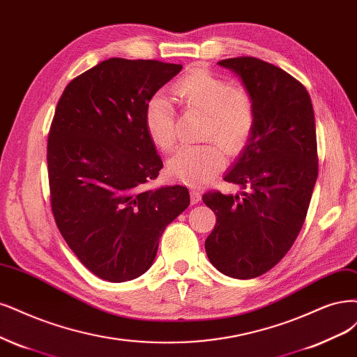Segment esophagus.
<instances>
[{"instance_id":"esophagus-1","label":"esophagus","mask_w":357,"mask_h":357,"mask_svg":"<svg viewBox=\"0 0 357 357\" xmlns=\"http://www.w3.org/2000/svg\"><path fill=\"white\" fill-rule=\"evenodd\" d=\"M190 201H192V204H198L201 201V189H198V188L190 189Z\"/></svg>"}]
</instances>
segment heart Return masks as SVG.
Listing matches in <instances>:
<instances>
[{"instance_id":"obj_1","label":"heart","mask_w":357,"mask_h":357,"mask_svg":"<svg viewBox=\"0 0 357 357\" xmlns=\"http://www.w3.org/2000/svg\"><path fill=\"white\" fill-rule=\"evenodd\" d=\"M173 90L188 109L205 112L202 137L218 140L181 147L168 164V173L174 180L201 186L225 167L222 145L227 153L236 155L250 142L255 128L254 100L247 90L231 89L226 79L204 68L184 73ZM144 127L158 149H174L178 140L176 109L164 94H155L147 100Z\"/></svg>"}]
</instances>
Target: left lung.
<instances>
[{
  "label": "left lung",
  "instance_id": "left-lung-1",
  "mask_svg": "<svg viewBox=\"0 0 357 357\" xmlns=\"http://www.w3.org/2000/svg\"><path fill=\"white\" fill-rule=\"evenodd\" d=\"M218 65L251 94L255 128L225 176L242 192L202 196L217 217L205 251L218 272L252 279L285 257L304 225L317 178L314 112L304 85L272 63L242 56Z\"/></svg>",
  "mask_w": 357,
  "mask_h": 357
}]
</instances>
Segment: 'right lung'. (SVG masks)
Segmentation results:
<instances>
[{"label": "right lung", "mask_w": 357, "mask_h": 357, "mask_svg": "<svg viewBox=\"0 0 357 357\" xmlns=\"http://www.w3.org/2000/svg\"><path fill=\"white\" fill-rule=\"evenodd\" d=\"M181 68L103 60L73 78L57 103L47 144L52 211L78 260L107 282L143 275L165 227L190 204L178 184L147 189L162 161L144 107Z\"/></svg>", "instance_id": "right-lung-1"}]
</instances>
